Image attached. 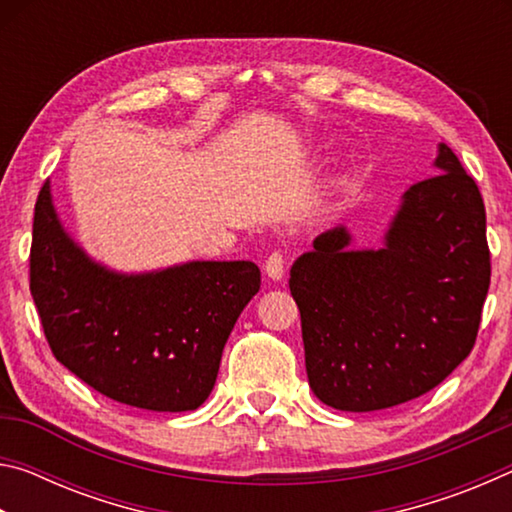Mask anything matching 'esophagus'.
<instances>
[{"label": "esophagus", "mask_w": 512, "mask_h": 512, "mask_svg": "<svg viewBox=\"0 0 512 512\" xmlns=\"http://www.w3.org/2000/svg\"><path fill=\"white\" fill-rule=\"evenodd\" d=\"M264 271L268 277H271V280H282L284 277V255L280 253V250H273V253L268 255Z\"/></svg>", "instance_id": "obj_1"}]
</instances>
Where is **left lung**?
Instances as JSON below:
<instances>
[{"mask_svg":"<svg viewBox=\"0 0 512 512\" xmlns=\"http://www.w3.org/2000/svg\"><path fill=\"white\" fill-rule=\"evenodd\" d=\"M436 176L411 185L379 250H350L345 228L291 266L309 386L366 413L436 388L472 352L490 287L485 207L447 144Z\"/></svg>","mask_w":512,"mask_h":512,"instance_id":"8db88e82","label":"left lung"}]
</instances>
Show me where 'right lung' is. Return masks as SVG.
Wrapping results in <instances>:
<instances>
[{"instance_id": "add662e5", "label": "right lung", "mask_w": 512, "mask_h": 512, "mask_svg": "<svg viewBox=\"0 0 512 512\" xmlns=\"http://www.w3.org/2000/svg\"><path fill=\"white\" fill-rule=\"evenodd\" d=\"M29 287L54 357L110 400L194 411L212 393L223 345L262 273L253 262H189L121 275L83 253L42 185Z\"/></svg>"}]
</instances>
